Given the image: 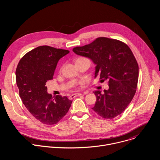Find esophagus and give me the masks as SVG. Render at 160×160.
Returning <instances> with one entry per match:
<instances>
[{
  "label": "esophagus",
  "instance_id": "34e87169",
  "mask_svg": "<svg viewBox=\"0 0 160 160\" xmlns=\"http://www.w3.org/2000/svg\"><path fill=\"white\" fill-rule=\"evenodd\" d=\"M81 95H82L81 93L73 94H72V95L70 96V99H73V98H76V97H77V96H81Z\"/></svg>",
  "mask_w": 160,
  "mask_h": 160
}]
</instances>
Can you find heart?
I'll use <instances>...</instances> for the list:
<instances>
[{"mask_svg":"<svg viewBox=\"0 0 160 160\" xmlns=\"http://www.w3.org/2000/svg\"><path fill=\"white\" fill-rule=\"evenodd\" d=\"M84 60H88L87 58H83V57H80V58H78L75 59V63L78 62H80V61H84Z\"/></svg>","mask_w":160,"mask_h":160,"instance_id":"b5f03b06","label":"heart"}]
</instances>
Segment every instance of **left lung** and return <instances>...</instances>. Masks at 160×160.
Masks as SVG:
<instances>
[{"mask_svg": "<svg viewBox=\"0 0 160 160\" xmlns=\"http://www.w3.org/2000/svg\"><path fill=\"white\" fill-rule=\"evenodd\" d=\"M73 51L93 61L95 78L108 80L109 89L104 90V94L94 92L97 100L92 109L105 119L120 115L132 101L138 82L139 66L131 49L120 40L99 37Z\"/></svg>", "mask_w": 160, "mask_h": 160, "instance_id": "obj_1", "label": "left lung"}]
</instances>
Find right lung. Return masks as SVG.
Returning a JSON list of instances; mask_svg holds the SVG:
<instances>
[{"label":"right lung","mask_w":160,"mask_h":160,"mask_svg":"<svg viewBox=\"0 0 160 160\" xmlns=\"http://www.w3.org/2000/svg\"><path fill=\"white\" fill-rule=\"evenodd\" d=\"M70 52L48 45L39 46L22 57L16 70L19 96L37 120L51 125L58 123L69 110L72 101L66 96H52L45 83L52 80L59 60Z\"/></svg>","instance_id":"obj_1"}]
</instances>
